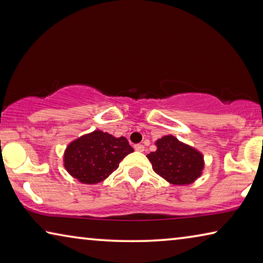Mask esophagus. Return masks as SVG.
I'll use <instances>...</instances> for the list:
<instances>
[{"label": "esophagus", "mask_w": 263, "mask_h": 263, "mask_svg": "<svg viewBox=\"0 0 263 263\" xmlns=\"http://www.w3.org/2000/svg\"><path fill=\"white\" fill-rule=\"evenodd\" d=\"M135 149L138 151V152H144L145 147H144V145H142V144H136L135 145Z\"/></svg>", "instance_id": "34e87169"}]
</instances>
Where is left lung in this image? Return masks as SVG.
Returning <instances> with one entry per match:
<instances>
[{
  "mask_svg": "<svg viewBox=\"0 0 263 263\" xmlns=\"http://www.w3.org/2000/svg\"><path fill=\"white\" fill-rule=\"evenodd\" d=\"M158 149L147 158L153 171L173 184L182 185L194 182L202 174L203 155L173 136H166L157 141Z\"/></svg>",
  "mask_w": 263,
  "mask_h": 263,
  "instance_id": "8db88e82",
  "label": "left lung"
}]
</instances>
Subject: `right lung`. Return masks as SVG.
<instances>
[{
	"label": "right lung",
	"mask_w": 263,
	"mask_h": 263,
	"mask_svg": "<svg viewBox=\"0 0 263 263\" xmlns=\"http://www.w3.org/2000/svg\"><path fill=\"white\" fill-rule=\"evenodd\" d=\"M131 152L133 148L126 138L94 131L69 144L65 153V167L82 183H97L116 171Z\"/></svg>",
	"instance_id": "add662e5"
}]
</instances>
